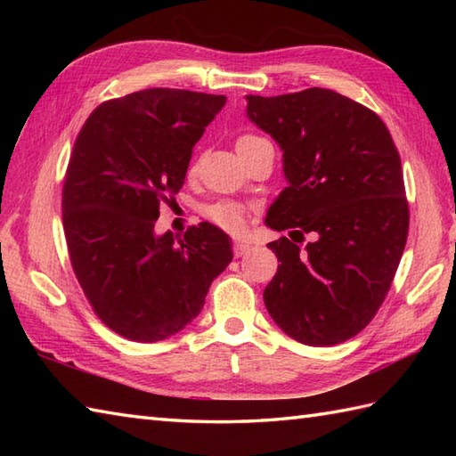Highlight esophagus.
Wrapping results in <instances>:
<instances>
[{
    "mask_svg": "<svg viewBox=\"0 0 456 456\" xmlns=\"http://www.w3.org/2000/svg\"><path fill=\"white\" fill-rule=\"evenodd\" d=\"M248 250H250V243H247V240H235L233 243L235 256H243L248 253Z\"/></svg>",
    "mask_w": 456,
    "mask_h": 456,
    "instance_id": "obj_1",
    "label": "esophagus"
}]
</instances>
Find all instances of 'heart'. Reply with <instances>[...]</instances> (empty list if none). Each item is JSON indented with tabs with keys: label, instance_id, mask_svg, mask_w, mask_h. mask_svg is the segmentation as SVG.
<instances>
[{
	"label": "heart",
	"instance_id": "1",
	"mask_svg": "<svg viewBox=\"0 0 456 456\" xmlns=\"http://www.w3.org/2000/svg\"><path fill=\"white\" fill-rule=\"evenodd\" d=\"M263 141L266 139L258 137V134H240L235 142V149L239 154H243L245 151ZM203 216H206L213 225H217L219 229L233 235H240L247 227V209L245 206H240L239 201L233 200H221L211 203V206L203 209Z\"/></svg>",
	"mask_w": 456,
	"mask_h": 456
}]
</instances>
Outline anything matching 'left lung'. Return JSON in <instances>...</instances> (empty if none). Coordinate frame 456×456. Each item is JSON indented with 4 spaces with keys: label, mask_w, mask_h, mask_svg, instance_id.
Segmentation results:
<instances>
[{
    "label": "left lung",
    "mask_w": 456,
    "mask_h": 456,
    "mask_svg": "<svg viewBox=\"0 0 456 456\" xmlns=\"http://www.w3.org/2000/svg\"><path fill=\"white\" fill-rule=\"evenodd\" d=\"M248 119L284 151L288 188L266 225L278 270L265 288L276 325L331 346L361 333L388 294L410 229L400 152L378 115L323 88L247 95ZM314 240L304 249L305 235Z\"/></svg>",
    "instance_id": "obj_1"
}]
</instances>
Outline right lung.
<instances>
[{"mask_svg": "<svg viewBox=\"0 0 456 456\" xmlns=\"http://www.w3.org/2000/svg\"><path fill=\"white\" fill-rule=\"evenodd\" d=\"M223 105L225 95L141 90L98 105L76 137L62 186L68 255L95 315L131 341L182 331L233 260L211 223L154 235L160 203L183 186L193 144Z\"/></svg>", "mask_w": 456, "mask_h": 456, "instance_id": "add662e5", "label": "right lung"}]
</instances>
